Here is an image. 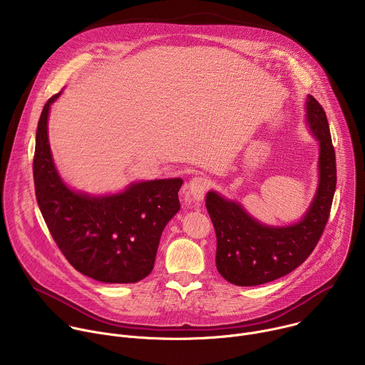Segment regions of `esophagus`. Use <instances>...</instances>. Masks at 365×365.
I'll use <instances>...</instances> for the list:
<instances>
[{"mask_svg": "<svg viewBox=\"0 0 365 365\" xmlns=\"http://www.w3.org/2000/svg\"><path fill=\"white\" fill-rule=\"evenodd\" d=\"M211 187V180L203 176H195L187 183V192L193 200H202L206 190Z\"/></svg>", "mask_w": 365, "mask_h": 365, "instance_id": "34e87169", "label": "esophagus"}]
</instances>
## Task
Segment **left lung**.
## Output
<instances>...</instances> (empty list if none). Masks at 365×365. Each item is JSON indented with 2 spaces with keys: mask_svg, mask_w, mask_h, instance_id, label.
<instances>
[{
  "mask_svg": "<svg viewBox=\"0 0 365 365\" xmlns=\"http://www.w3.org/2000/svg\"><path fill=\"white\" fill-rule=\"evenodd\" d=\"M306 121L321 144L319 186L309 211L297 224L267 227L251 218L238 202L207 192L206 210L217 234V269L237 286H258L280 279L315 250L327 227L336 187V162L329 124L321 103L306 102Z\"/></svg>",
  "mask_w": 365,
  "mask_h": 365,
  "instance_id": "obj_1",
  "label": "left lung"
}]
</instances>
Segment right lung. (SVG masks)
Instances as JSON below:
<instances>
[{
  "label": "right lung",
  "mask_w": 365,
  "mask_h": 365,
  "mask_svg": "<svg viewBox=\"0 0 365 365\" xmlns=\"http://www.w3.org/2000/svg\"><path fill=\"white\" fill-rule=\"evenodd\" d=\"M51 96L41 111L33 159L34 190L56 245L79 273L103 283L147 277L166 224L179 212L182 179L133 183L123 193L89 196L71 190L58 175L47 138Z\"/></svg>",
  "instance_id": "obj_1"
}]
</instances>
